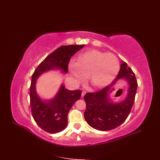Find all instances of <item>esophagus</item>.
Listing matches in <instances>:
<instances>
[{
  "mask_svg": "<svg viewBox=\"0 0 160 160\" xmlns=\"http://www.w3.org/2000/svg\"><path fill=\"white\" fill-rule=\"evenodd\" d=\"M86 92L85 91H83V92H82V94H81V95H82V97H84V96H85V94H86Z\"/></svg>",
  "mask_w": 160,
  "mask_h": 160,
  "instance_id": "obj_1",
  "label": "esophagus"
}]
</instances>
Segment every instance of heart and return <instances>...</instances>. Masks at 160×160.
<instances>
[{
	"label": "heart",
	"mask_w": 160,
	"mask_h": 160,
	"mask_svg": "<svg viewBox=\"0 0 160 160\" xmlns=\"http://www.w3.org/2000/svg\"><path fill=\"white\" fill-rule=\"evenodd\" d=\"M68 68L76 83L83 82L88 76L92 87L102 88L115 79L119 70V62L112 53L90 50L80 54L76 62L71 61Z\"/></svg>",
	"instance_id": "heart-1"
}]
</instances>
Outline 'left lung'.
Listing matches in <instances>:
<instances>
[{
    "instance_id": "1",
    "label": "left lung",
    "mask_w": 160,
    "mask_h": 160,
    "mask_svg": "<svg viewBox=\"0 0 160 160\" xmlns=\"http://www.w3.org/2000/svg\"><path fill=\"white\" fill-rule=\"evenodd\" d=\"M123 79L129 86L128 95L122 101L114 103L110 97L114 86ZM137 81L132 69L122 61L119 74L108 86L95 93H87L84 96L86 103L84 118L88 125L98 131H108L125 122L133 106L137 90Z\"/></svg>"
}]
</instances>
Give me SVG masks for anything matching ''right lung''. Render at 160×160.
Returning a JSON list of instances; mask_svg holds the SVG:
<instances>
[{
	"instance_id": "obj_1",
	"label": "right lung",
	"mask_w": 160,
	"mask_h": 160,
	"mask_svg": "<svg viewBox=\"0 0 160 160\" xmlns=\"http://www.w3.org/2000/svg\"><path fill=\"white\" fill-rule=\"evenodd\" d=\"M84 47V45H72L58 47L39 64L32 75L29 88L32 116L38 126L47 132L55 134L66 128L68 112L80 99L82 91L68 90L61 84L54 98L44 100L36 92L37 80L43 73L51 70H59L67 74L70 58Z\"/></svg>"
}]
</instances>
